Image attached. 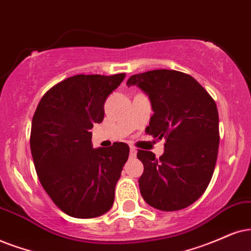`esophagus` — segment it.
<instances>
[{
	"label": "esophagus",
	"mask_w": 251,
	"mask_h": 251,
	"mask_svg": "<svg viewBox=\"0 0 251 251\" xmlns=\"http://www.w3.org/2000/svg\"><path fill=\"white\" fill-rule=\"evenodd\" d=\"M129 155H131L132 157H135V155H136V149H135L134 147L129 148Z\"/></svg>",
	"instance_id": "obj_1"
}]
</instances>
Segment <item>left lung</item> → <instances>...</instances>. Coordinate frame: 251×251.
Segmentation results:
<instances>
[{
	"mask_svg": "<svg viewBox=\"0 0 251 251\" xmlns=\"http://www.w3.org/2000/svg\"><path fill=\"white\" fill-rule=\"evenodd\" d=\"M149 96L153 116L146 132L166 139L160 158L139 149L144 173L139 178L142 198L161 211H178L205 192L214 173L219 149V115L211 95L185 73L156 69L132 75Z\"/></svg>",
	"mask_w": 251,
	"mask_h": 251,
	"instance_id": "left-lung-1",
	"label": "left lung"
}]
</instances>
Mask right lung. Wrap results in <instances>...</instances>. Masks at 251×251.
<instances>
[{"mask_svg": "<svg viewBox=\"0 0 251 251\" xmlns=\"http://www.w3.org/2000/svg\"><path fill=\"white\" fill-rule=\"evenodd\" d=\"M125 73L75 75L46 91L32 118L31 154L38 178L66 214L89 219L107 212L129 154L125 142L94 149V124L104 119V103Z\"/></svg>", "mask_w": 251, "mask_h": 251, "instance_id": "1", "label": "right lung"}]
</instances>
